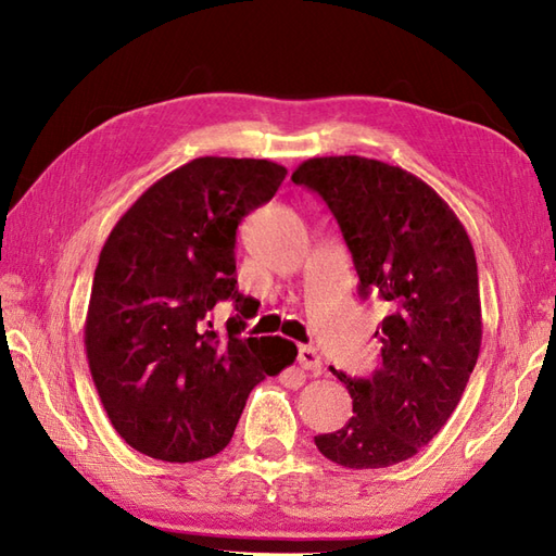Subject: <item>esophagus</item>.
Wrapping results in <instances>:
<instances>
[{
    "label": "esophagus",
    "instance_id": "34e87169",
    "mask_svg": "<svg viewBox=\"0 0 556 556\" xmlns=\"http://www.w3.org/2000/svg\"><path fill=\"white\" fill-rule=\"evenodd\" d=\"M299 365L303 370H311L313 375H317L323 370V358L313 346H301L299 349Z\"/></svg>",
    "mask_w": 556,
    "mask_h": 556
}]
</instances>
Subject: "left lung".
<instances>
[{
  "instance_id": "8db88e82",
  "label": "left lung",
  "mask_w": 556,
  "mask_h": 556,
  "mask_svg": "<svg viewBox=\"0 0 556 556\" xmlns=\"http://www.w3.org/2000/svg\"><path fill=\"white\" fill-rule=\"evenodd\" d=\"M332 212L361 299L387 303L382 368L346 384L353 416L317 434L346 468H387L420 452L458 406L482 341L476 251L454 210L418 176L358 155L313 157L291 174Z\"/></svg>"
}]
</instances>
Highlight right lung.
Masks as SVG:
<instances>
[{
	"label": "right lung",
	"mask_w": 556,
	"mask_h": 556,
	"mask_svg": "<svg viewBox=\"0 0 556 556\" xmlns=\"http://www.w3.org/2000/svg\"><path fill=\"white\" fill-rule=\"evenodd\" d=\"M287 169L198 157L152 184L104 241L86 353L104 410L136 452L191 464L229 444L251 389L296 361L293 341L241 337L251 299L236 289V229ZM233 300L219 336L208 311Z\"/></svg>",
	"instance_id": "1"
}]
</instances>
